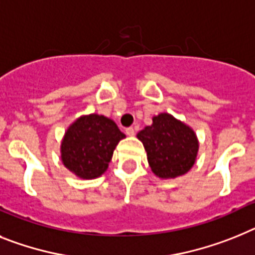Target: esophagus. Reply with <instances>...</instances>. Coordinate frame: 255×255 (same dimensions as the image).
Here are the masks:
<instances>
[{"mask_svg": "<svg viewBox=\"0 0 255 255\" xmlns=\"http://www.w3.org/2000/svg\"><path fill=\"white\" fill-rule=\"evenodd\" d=\"M126 133H127L128 136H133V134H134V129L132 127L126 128Z\"/></svg>", "mask_w": 255, "mask_h": 255, "instance_id": "1", "label": "esophagus"}]
</instances>
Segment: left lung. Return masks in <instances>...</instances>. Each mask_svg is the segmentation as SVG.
Here are the masks:
<instances>
[{"mask_svg":"<svg viewBox=\"0 0 255 255\" xmlns=\"http://www.w3.org/2000/svg\"><path fill=\"white\" fill-rule=\"evenodd\" d=\"M142 142L149 166L159 179H175L193 167L200 142L187 123L168 113L153 117V123L137 133Z\"/></svg>","mask_w":255,"mask_h":255,"instance_id":"1","label":"left lung"}]
</instances>
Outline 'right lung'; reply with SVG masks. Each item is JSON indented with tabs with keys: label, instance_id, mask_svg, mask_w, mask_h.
Instances as JSON below:
<instances>
[{
	"label": "right lung",
	"instance_id": "obj_1",
	"mask_svg": "<svg viewBox=\"0 0 255 255\" xmlns=\"http://www.w3.org/2000/svg\"><path fill=\"white\" fill-rule=\"evenodd\" d=\"M124 137L110 118L95 113L81 115L62 138V163L79 179H97L106 172L115 147Z\"/></svg>",
	"mask_w": 255,
	"mask_h": 255
}]
</instances>
